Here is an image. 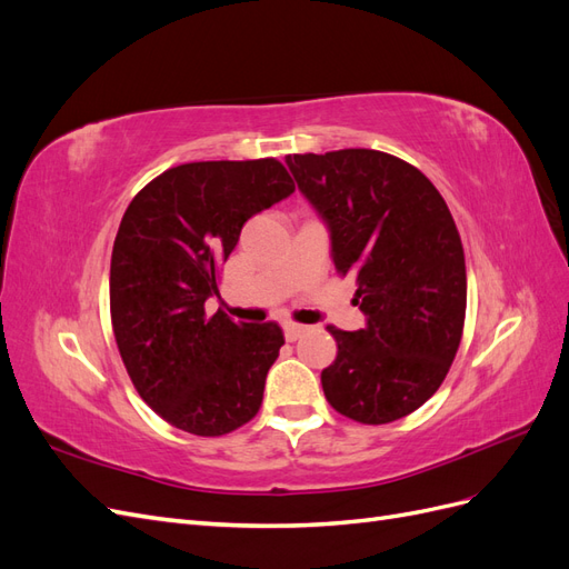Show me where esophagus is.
<instances>
[{
    "label": "esophagus",
    "mask_w": 569,
    "mask_h": 569,
    "mask_svg": "<svg viewBox=\"0 0 569 569\" xmlns=\"http://www.w3.org/2000/svg\"><path fill=\"white\" fill-rule=\"evenodd\" d=\"M303 332H306L303 325H297V322H287V325H284V337H287V341H297Z\"/></svg>",
    "instance_id": "1"
}]
</instances>
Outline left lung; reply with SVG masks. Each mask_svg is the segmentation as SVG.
Returning <instances> with one entry per match:
<instances>
[{
  "label": "left lung",
  "instance_id": "obj_1",
  "mask_svg": "<svg viewBox=\"0 0 569 569\" xmlns=\"http://www.w3.org/2000/svg\"><path fill=\"white\" fill-rule=\"evenodd\" d=\"M287 166L366 313L358 332L327 327L337 358L320 375L325 399L363 425L406 418L441 387L462 337L468 274L449 206L416 166L385 151L295 153Z\"/></svg>",
  "mask_w": 569,
  "mask_h": 569
}]
</instances>
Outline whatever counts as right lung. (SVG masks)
Listing matches in <instances>:
<instances>
[{
    "label": "right lung",
    "mask_w": 569,
    "mask_h": 569,
    "mask_svg": "<svg viewBox=\"0 0 569 569\" xmlns=\"http://www.w3.org/2000/svg\"><path fill=\"white\" fill-rule=\"evenodd\" d=\"M295 192L274 159L182 163L153 178L120 220L111 322L144 403L182 432L220 437L249 422L280 356L278 322L206 316L218 268L244 222Z\"/></svg>",
    "instance_id": "right-lung-1"
}]
</instances>
